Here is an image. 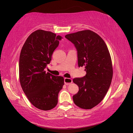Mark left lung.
<instances>
[{
  "label": "left lung",
  "instance_id": "1",
  "mask_svg": "<svg viewBox=\"0 0 133 133\" xmlns=\"http://www.w3.org/2000/svg\"><path fill=\"white\" fill-rule=\"evenodd\" d=\"M62 37L42 30L30 34L19 58V80L29 101L39 110L47 111L57 104L64 79L47 68Z\"/></svg>",
  "mask_w": 133,
  "mask_h": 133
}]
</instances>
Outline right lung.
Listing matches in <instances>:
<instances>
[{"instance_id":"1","label":"right lung","mask_w":133,"mask_h":133,"mask_svg":"<svg viewBox=\"0 0 133 133\" xmlns=\"http://www.w3.org/2000/svg\"><path fill=\"white\" fill-rule=\"evenodd\" d=\"M65 38L74 45L78 65L84 66L86 74L74 78L79 91L72 96L79 108L89 110L97 105L106 95L111 83L112 66L108 49L103 40L90 30L66 34Z\"/></svg>"}]
</instances>
